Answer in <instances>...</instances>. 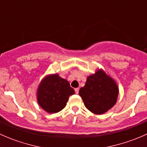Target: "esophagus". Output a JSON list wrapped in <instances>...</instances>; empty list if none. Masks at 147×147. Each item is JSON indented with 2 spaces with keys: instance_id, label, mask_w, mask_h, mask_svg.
Returning <instances> with one entry per match:
<instances>
[{
  "instance_id": "34e87169",
  "label": "esophagus",
  "mask_w": 147,
  "mask_h": 147,
  "mask_svg": "<svg viewBox=\"0 0 147 147\" xmlns=\"http://www.w3.org/2000/svg\"><path fill=\"white\" fill-rule=\"evenodd\" d=\"M75 91L76 94H78V93H79V88H75Z\"/></svg>"
}]
</instances>
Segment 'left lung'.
<instances>
[{
	"label": "left lung",
	"mask_w": 147,
	"mask_h": 147,
	"mask_svg": "<svg viewBox=\"0 0 147 147\" xmlns=\"http://www.w3.org/2000/svg\"><path fill=\"white\" fill-rule=\"evenodd\" d=\"M79 94L84 106L94 115H102L110 109L117 101L119 88L116 81L102 69L87 76Z\"/></svg>",
	"instance_id": "obj_1"
}]
</instances>
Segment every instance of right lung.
<instances>
[{
	"instance_id": "obj_1",
	"label": "right lung",
	"mask_w": 147,
	"mask_h": 147,
	"mask_svg": "<svg viewBox=\"0 0 147 147\" xmlns=\"http://www.w3.org/2000/svg\"><path fill=\"white\" fill-rule=\"evenodd\" d=\"M75 90L67 80L58 74L46 75L38 84L37 101L42 109L48 113H57L67 105L70 95Z\"/></svg>"
}]
</instances>
